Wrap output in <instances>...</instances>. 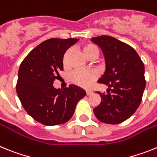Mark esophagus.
<instances>
[{
  "mask_svg": "<svg viewBox=\"0 0 157 157\" xmlns=\"http://www.w3.org/2000/svg\"><path fill=\"white\" fill-rule=\"evenodd\" d=\"M93 91H91V90H86V95L87 96H90V95H91V94H93Z\"/></svg>",
  "mask_w": 157,
  "mask_h": 157,
  "instance_id": "1",
  "label": "esophagus"
}]
</instances>
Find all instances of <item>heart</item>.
<instances>
[{"instance_id": "heart-1", "label": "heart", "mask_w": 157, "mask_h": 157, "mask_svg": "<svg viewBox=\"0 0 157 157\" xmlns=\"http://www.w3.org/2000/svg\"><path fill=\"white\" fill-rule=\"evenodd\" d=\"M70 51L67 50L64 54L63 59L66 60ZM83 52L88 58H96L99 55V48L93 43H87L83 46ZM98 73L94 70H75L70 75L72 82L82 87H88L94 81L98 78Z\"/></svg>"}]
</instances>
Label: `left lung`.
<instances>
[{
	"mask_svg": "<svg viewBox=\"0 0 157 157\" xmlns=\"http://www.w3.org/2000/svg\"><path fill=\"white\" fill-rule=\"evenodd\" d=\"M105 54L106 71L98 82L109 87L101 97L94 115L102 123L118 124L134 114L141 104L145 87V67L130 45L108 35L91 38Z\"/></svg>",
	"mask_w": 157,
	"mask_h": 157,
	"instance_id": "8db88e82",
	"label": "left lung"
}]
</instances>
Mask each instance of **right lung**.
<instances>
[{
    "label": "right lung",
    "mask_w": 157,
    "mask_h": 157,
    "mask_svg": "<svg viewBox=\"0 0 157 157\" xmlns=\"http://www.w3.org/2000/svg\"><path fill=\"white\" fill-rule=\"evenodd\" d=\"M77 38H50L30 51L22 61L16 92L23 109L34 120L46 126L63 124L74 115L78 101L86 91L74 85L61 90L53 87L63 58Z\"/></svg>",
    "instance_id": "obj_1"
}]
</instances>
